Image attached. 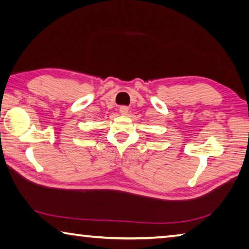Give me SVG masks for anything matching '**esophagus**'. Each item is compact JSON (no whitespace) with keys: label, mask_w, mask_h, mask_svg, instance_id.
Returning <instances> with one entry per match:
<instances>
[{"label":"esophagus","mask_w":249,"mask_h":249,"mask_svg":"<svg viewBox=\"0 0 249 249\" xmlns=\"http://www.w3.org/2000/svg\"><path fill=\"white\" fill-rule=\"evenodd\" d=\"M120 113L122 115H126L128 113V108L126 106H122V107H120Z\"/></svg>","instance_id":"1"}]
</instances>
